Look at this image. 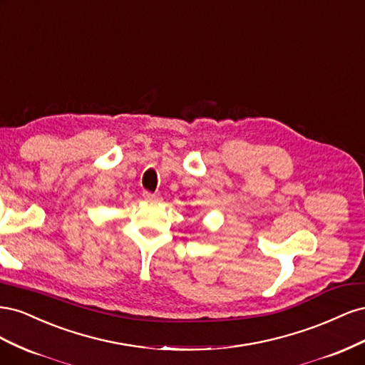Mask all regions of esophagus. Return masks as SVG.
<instances>
[{"label": "esophagus", "mask_w": 365, "mask_h": 365, "mask_svg": "<svg viewBox=\"0 0 365 365\" xmlns=\"http://www.w3.org/2000/svg\"><path fill=\"white\" fill-rule=\"evenodd\" d=\"M143 196H145V200L149 201V202H153V204H158L163 201V196L160 193H150V192H145L143 193Z\"/></svg>", "instance_id": "obj_1"}]
</instances>
